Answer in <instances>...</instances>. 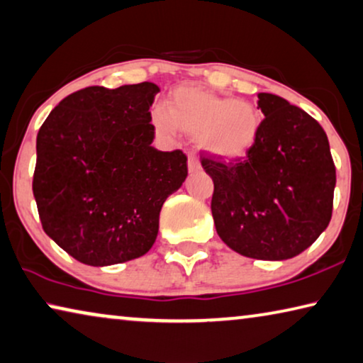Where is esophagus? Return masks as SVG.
<instances>
[{
	"label": "esophagus",
	"instance_id": "obj_1",
	"mask_svg": "<svg viewBox=\"0 0 363 363\" xmlns=\"http://www.w3.org/2000/svg\"><path fill=\"white\" fill-rule=\"evenodd\" d=\"M200 168H202V166H200L199 157L194 152H191V153H189V171L195 172V171H199Z\"/></svg>",
	"mask_w": 363,
	"mask_h": 363
}]
</instances>
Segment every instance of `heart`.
<instances>
[{"instance_id": "1", "label": "heart", "mask_w": 363, "mask_h": 363, "mask_svg": "<svg viewBox=\"0 0 363 363\" xmlns=\"http://www.w3.org/2000/svg\"><path fill=\"white\" fill-rule=\"evenodd\" d=\"M155 129L174 134L177 128L199 137V145L218 158L244 157L257 143L262 114L252 103L213 95L194 87L172 91L169 108L152 109Z\"/></svg>"}]
</instances>
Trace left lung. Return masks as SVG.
Segmentation results:
<instances>
[{
	"label": "left lung",
	"mask_w": 363,
	"mask_h": 363,
	"mask_svg": "<svg viewBox=\"0 0 363 363\" xmlns=\"http://www.w3.org/2000/svg\"><path fill=\"white\" fill-rule=\"evenodd\" d=\"M264 118L257 143L228 163L202 152L215 184L211 215L218 235L238 254L286 260L325 231L333 213L336 166L325 130L303 109L258 94Z\"/></svg>",
	"instance_id": "left-lung-1"
}]
</instances>
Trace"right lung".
Returning a JSON list of instances; mask_svg holds the SVG:
<instances>
[{"label": "right lung", "instance_id": "obj_1", "mask_svg": "<svg viewBox=\"0 0 363 363\" xmlns=\"http://www.w3.org/2000/svg\"><path fill=\"white\" fill-rule=\"evenodd\" d=\"M158 85H91L60 101L37 135L33 197L43 231L91 267L147 254L164 200L187 177L182 150L152 147Z\"/></svg>", "mask_w": 363, "mask_h": 363}]
</instances>
